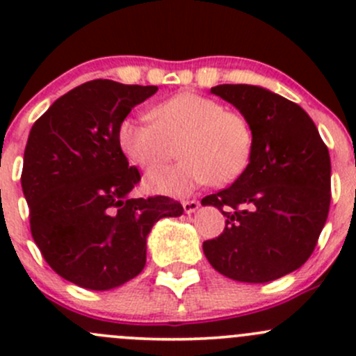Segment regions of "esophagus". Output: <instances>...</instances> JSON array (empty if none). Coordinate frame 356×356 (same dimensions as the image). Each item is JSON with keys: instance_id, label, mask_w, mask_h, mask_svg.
Returning a JSON list of instances; mask_svg holds the SVG:
<instances>
[{"instance_id": "obj_1", "label": "esophagus", "mask_w": 356, "mask_h": 356, "mask_svg": "<svg viewBox=\"0 0 356 356\" xmlns=\"http://www.w3.org/2000/svg\"><path fill=\"white\" fill-rule=\"evenodd\" d=\"M182 208H184L186 213H195V211L200 208V201H196V200L182 201Z\"/></svg>"}]
</instances>
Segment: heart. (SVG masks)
Masks as SVG:
<instances>
[{"instance_id":"heart-1","label":"heart","mask_w":356,"mask_h":356,"mask_svg":"<svg viewBox=\"0 0 356 356\" xmlns=\"http://www.w3.org/2000/svg\"><path fill=\"white\" fill-rule=\"evenodd\" d=\"M146 117H125L117 131L118 146L134 165L153 170L177 145L175 165L152 172L145 184L152 193L184 196L211 182L225 186L246 172L254 148L250 120L241 111L193 91L158 103Z\"/></svg>"}]
</instances>
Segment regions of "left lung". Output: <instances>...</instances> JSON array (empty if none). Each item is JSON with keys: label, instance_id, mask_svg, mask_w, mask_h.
<instances>
[{"label": "left lung", "instance_id": "8db88e82", "mask_svg": "<svg viewBox=\"0 0 356 356\" xmlns=\"http://www.w3.org/2000/svg\"><path fill=\"white\" fill-rule=\"evenodd\" d=\"M211 92L250 120L254 148L241 177L201 200L227 218L224 232L203 243L204 257L234 281H275L310 258L327 220L329 149L307 111L268 89L220 84Z\"/></svg>", "mask_w": 356, "mask_h": 356}]
</instances>
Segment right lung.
Masks as SVG:
<instances>
[{
    "mask_svg": "<svg viewBox=\"0 0 356 356\" xmlns=\"http://www.w3.org/2000/svg\"><path fill=\"white\" fill-rule=\"evenodd\" d=\"M156 86L96 79L56 99L32 125L22 191L31 232L49 267L68 282L106 291L146 265V238L184 208L167 196L131 198L141 175L118 146L120 122Z\"/></svg>",
    "mask_w": 356,
    "mask_h": 356,
    "instance_id": "add662e5",
    "label": "right lung"
}]
</instances>
